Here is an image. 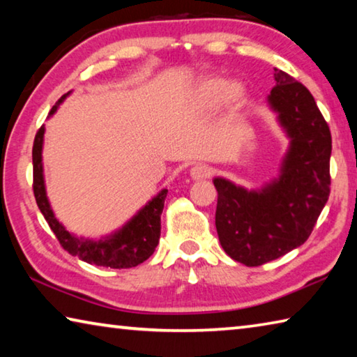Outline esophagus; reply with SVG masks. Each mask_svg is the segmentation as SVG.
Listing matches in <instances>:
<instances>
[{"label": "esophagus", "mask_w": 357, "mask_h": 357, "mask_svg": "<svg viewBox=\"0 0 357 357\" xmlns=\"http://www.w3.org/2000/svg\"><path fill=\"white\" fill-rule=\"evenodd\" d=\"M192 179H206L213 176V168L206 164H197L192 167L190 170Z\"/></svg>", "instance_id": "34e87169"}]
</instances>
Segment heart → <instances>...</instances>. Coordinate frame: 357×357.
Segmentation results:
<instances>
[{
    "instance_id": "heart-1",
    "label": "heart",
    "mask_w": 357,
    "mask_h": 357,
    "mask_svg": "<svg viewBox=\"0 0 357 357\" xmlns=\"http://www.w3.org/2000/svg\"><path fill=\"white\" fill-rule=\"evenodd\" d=\"M225 94L227 99L234 105H238L244 99V93L241 86H236V84L228 86V83L222 78H208L198 88V99L206 107H215Z\"/></svg>"
}]
</instances>
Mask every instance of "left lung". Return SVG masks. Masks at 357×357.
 <instances>
[{"label":"left lung","mask_w":357,"mask_h":357,"mask_svg":"<svg viewBox=\"0 0 357 357\" xmlns=\"http://www.w3.org/2000/svg\"><path fill=\"white\" fill-rule=\"evenodd\" d=\"M275 70L269 105L289 137L280 176L261 190L215 178V228L234 261L261 266L309 239L331 193L329 126L304 84Z\"/></svg>","instance_id":"1"}]
</instances>
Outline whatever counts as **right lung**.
I'll return each mask as SVG.
<instances>
[{
	"instance_id": "obj_1",
	"label": "right lung",
	"mask_w": 357,
	"mask_h": 357,
	"mask_svg": "<svg viewBox=\"0 0 357 357\" xmlns=\"http://www.w3.org/2000/svg\"><path fill=\"white\" fill-rule=\"evenodd\" d=\"M66 96L58 100L56 105L52 107L48 114L56 112ZM44 126H40L38 134L34 137L33 144V190L36 203L44 214L48 227L55 233L63 249L69 252L72 257H78L89 264L105 266L113 269L135 268L153 255L160 238V214L164 209L167 198V189L159 192L128 225L123 227L118 233L100 241L80 239L70 234L61 223L56 220L55 214L47 200L44 173H42V142H44Z\"/></svg>"
}]
</instances>
